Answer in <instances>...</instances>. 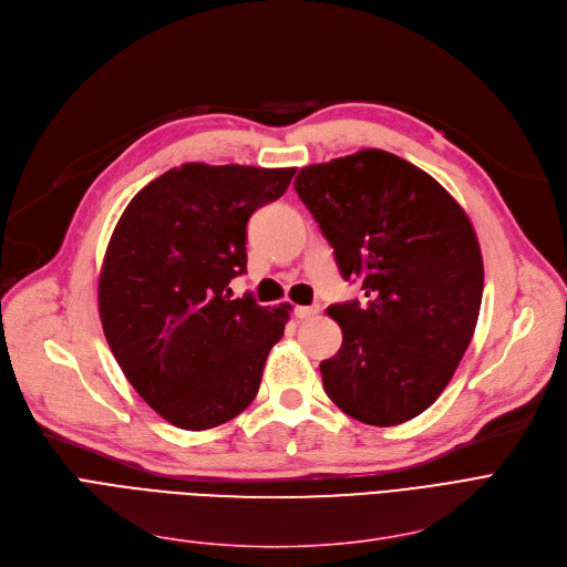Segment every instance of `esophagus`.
Returning <instances> with one entry per match:
<instances>
[{
  "label": "esophagus",
  "instance_id": "obj_1",
  "mask_svg": "<svg viewBox=\"0 0 567 567\" xmlns=\"http://www.w3.org/2000/svg\"><path fill=\"white\" fill-rule=\"evenodd\" d=\"M318 311H320L318 307H295V318L307 320V318H313Z\"/></svg>",
  "mask_w": 567,
  "mask_h": 567
}]
</instances>
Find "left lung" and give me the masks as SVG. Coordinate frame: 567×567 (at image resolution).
Masks as SVG:
<instances>
[{"instance_id": "1", "label": "left lung", "mask_w": 567, "mask_h": 567, "mask_svg": "<svg viewBox=\"0 0 567 567\" xmlns=\"http://www.w3.org/2000/svg\"><path fill=\"white\" fill-rule=\"evenodd\" d=\"M295 192L367 302L332 305L343 341L320 362L322 388L364 424L392 426L434 403L473 339L484 267L462 205L383 150L316 164Z\"/></svg>"}]
</instances>
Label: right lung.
Returning <instances> with one entry per match:
<instances>
[{
    "instance_id": "add662e5",
    "label": "right lung",
    "mask_w": 567,
    "mask_h": 567,
    "mask_svg": "<svg viewBox=\"0 0 567 567\" xmlns=\"http://www.w3.org/2000/svg\"><path fill=\"white\" fill-rule=\"evenodd\" d=\"M295 168L184 164L133 196L99 277L103 334L128 383L171 424L219 426L258 394L290 305L230 300L247 272V221Z\"/></svg>"
}]
</instances>
